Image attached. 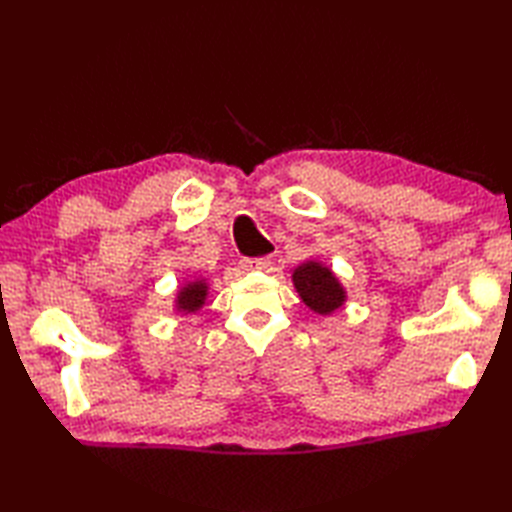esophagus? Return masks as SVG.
<instances>
[{"label":"esophagus","mask_w":512,"mask_h":512,"mask_svg":"<svg viewBox=\"0 0 512 512\" xmlns=\"http://www.w3.org/2000/svg\"><path fill=\"white\" fill-rule=\"evenodd\" d=\"M270 264V257H246L242 259V268L244 270H266Z\"/></svg>","instance_id":"34e87169"}]
</instances>
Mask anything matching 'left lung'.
Masks as SVG:
<instances>
[{
  "instance_id": "8db88e82",
  "label": "left lung",
  "mask_w": 512,
  "mask_h": 512,
  "mask_svg": "<svg viewBox=\"0 0 512 512\" xmlns=\"http://www.w3.org/2000/svg\"><path fill=\"white\" fill-rule=\"evenodd\" d=\"M295 288L301 295L303 303L308 308L319 314H328L334 312L336 308H341V303L345 301V292L341 288L339 281L330 273L328 268H323L317 262H308L295 270Z\"/></svg>"
}]
</instances>
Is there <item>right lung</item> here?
I'll list each match as a JSON object with an SVG mask.
<instances>
[{
	"label": "right lung",
	"mask_w": 512,
	"mask_h": 512,
	"mask_svg": "<svg viewBox=\"0 0 512 512\" xmlns=\"http://www.w3.org/2000/svg\"><path fill=\"white\" fill-rule=\"evenodd\" d=\"M206 297V286L202 281H193L187 288H182L180 297H178V310L184 312H195L198 310Z\"/></svg>",
	"instance_id": "add662e5"
}]
</instances>
